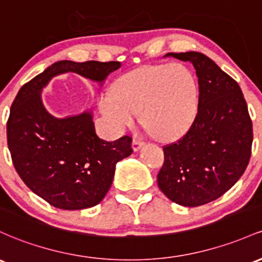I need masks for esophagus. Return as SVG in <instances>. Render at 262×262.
<instances>
[{"mask_svg": "<svg viewBox=\"0 0 262 262\" xmlns=\"http://www.w3.org/2000/svg\"><path fill=\"white\" fill-rule=\"evenodd\" d=\"M144 145V143L140 142V140H137V139H133V142H132V148H133L134 151H138L142 149V146Z\"/></svg>", "mask_w": 262, "mask_h": 262, "instance_id": "34e87169", "label": "esophagus"}]
</instances>
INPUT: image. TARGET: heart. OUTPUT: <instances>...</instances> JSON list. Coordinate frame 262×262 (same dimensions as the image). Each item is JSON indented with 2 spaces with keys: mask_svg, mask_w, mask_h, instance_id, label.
I'll return each mask as SVG.
<instances>
[{
  "mask_svg": "<svg viewBox=\"0 0 262 262\" xmlns=\"http://www.w3.org/2000/svg\"><path fill=\"white\" fill-rule=\"evenodd\" d=\"M199 103L196 79L180 63L148 66L124 74L114 91H103L98 108L112 132L122 134L136 123L138 113L151 134L170 140L194 122Z\"/></svg>",
  "mask_w": 262,
  "mask_h": 262,
  "instance_id": "obj_1",
  "label": "heart"
}]
</instances>
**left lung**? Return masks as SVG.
Listing matches in <instances>:
<instances>
[{
    "mask_svg": "<svg viewBox=\"0 0 262 262\" xmlns=\"http://www.w3.org/2000/svg\"><path fill=\"white\" fill-rule=\"evenodd\" d=\"M191 62L199 83V104L188 133L164 146L158 185L168 199L200 206L217 199L241 178L251 157L252 123L240 87L200 52L168 53Z\"/></svg>",
    "mask_w": 262,
    "mask_h": 262,
    "instance_id": "left-lung-1",
    "label": "left lung"
}]
</instances>
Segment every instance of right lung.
<instances>
[{"label": "right lung", "instance_id": "obj_1", "mask_svg": "<svg viewBox=\"0 0 262 262\" xmlns=\"http://www.w3.org/2000/svg\"><path fill=\"white\" fill-rule=\"evenodd\" d=\"M120 62L58 61L19 89L7 122V144L17 173L34 194L63 210L96 206L113 183L116 165L133 153L132 138L97 136L91 109L58 118L42 100L52 78L76 73L99 88Z\"/></svg>", "mask_w": 262, "mask_h": 262}]
</instances>
